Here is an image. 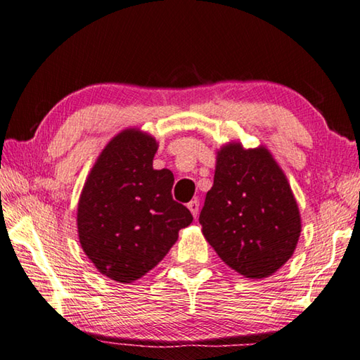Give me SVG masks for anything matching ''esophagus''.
<instances>
[{
  "label": "esophagus",
  "mask_w": 360,
  "mask_h": 360,
  "mask_svg": "<svg viewBox=\"0 0 360 360\" xmlns=\"http://www.w3.org/2000/svg\"><path fill=\"white\" fill-rule=\"evenodd\" d=\"M188 209H190V212L193 213L194 218H198L199 215V200L198 199H193L190 204H188Z\"/></svg>",
  "instance_id": "34e87169"
}]
</instances>
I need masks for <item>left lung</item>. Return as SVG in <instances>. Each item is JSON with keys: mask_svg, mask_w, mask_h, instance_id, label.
Segmentation results:
<instances>
[{"mask_svg": "<svg viewBox=\"0 0 360 360\" xmlns=\"http://www.w3.org/2000/svg\"><path fill=\"white\" fill-rule=\"evenodd\" d=\"M199 223L223 262L247 278H266L285 266L302 231L297 202L272 153L238 142L218 150Z\"/></svg>", "mask_w": 360, "mask_h": 360, "instance_id": "left-lung-1", "label": "left lung"}]
</instances>
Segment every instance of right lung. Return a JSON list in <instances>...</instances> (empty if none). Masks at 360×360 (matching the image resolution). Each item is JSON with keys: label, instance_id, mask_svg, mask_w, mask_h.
<instances>
[{"label": "right lung", "instance_id": "right-lung-1", "mask_svg": "<svg viewBox=\"0 0 360 360\" xmlns=\"http://www.w3.org/2000/svg\"><path fill=\"white\" fill-rule=\"evenodd\" d=\"M156 150L147 132H118L101 151L80 194L82 250L113 281L132 283L150 272L193 221L191 212L172 199V172L153 169Z\"/></svg>", "mask_w": 360, "mask_h": 360}]
</instances>
